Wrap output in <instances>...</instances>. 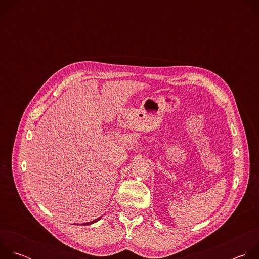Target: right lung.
<instances>
[{
	"mask_svg": "<svg viewBox=\"0 0 259 259\" xmlns=\"http://www.w3.org/2000/svg\"><path fill=\"white\" fill-rule=\"evenodd\" d=\"M99 219H100V217H98V218H97V219H95V220H92V221H90V223H86V224H84V225H86V226H87V225H91V224H94V223H96V221H97V220H99Z\"/></svg>",
	"mask_w": 259,
	"mask_h": 259,
	"instance_id": "obj_1",
	"label": "right lung"
}]
</instances>
